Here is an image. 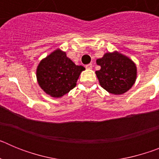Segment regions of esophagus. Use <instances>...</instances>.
I'll list each match as a JSON object with an SVG mask.
<instances>
[{
    "label": "esophagus",
    "mask_w": 159,
    "mask_h": 159,
    "mask_svg": "<svg viewBox=\"0 0 159 159\" xmlns=\"http://www.w3.org/2000/svg\"><path fill=\"white\" fill-rule=\"evenodd\" d=\"M85 67H86L87 69H92V64H87V65L85 66Z\"/></svg>",
    "instance_id": "obj_1"
}]
</instances>
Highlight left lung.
<instances>
[{"mask_svg": "<svg viewBox=\"0 0 159 159\" xmlns=\"http://www.w3.org/2000/svg\"><path fill=\"white\" fill-rule=\"evenodd\" d=\"M100 70L95 71L101 87L114 95L127 92L134 84L136 66L128 57L119 52L106 53L96 60Z\"/></svg>", "mask_w": 159, "mask_h": 159, "instance_id": "8db88e82", "label": "left lung"}]
</instances>
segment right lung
<instances>
[{
  "label": "right lung",
  "mask_w": 159,
  "mask_h": 159,
  "mask_svg": "<svg viewBox=\"0 0 159 159\" xmlns=\"http://www.w3.org/2000/svg\"><path fill=\"white\" fill-rule=\"evenodd\" d=\"M83 66L75 65L66 53L56 50L40 61L36 77L40 88L52 97L63 96L76 85Z\"/></svg>",
  "instance_id": "obj_1"
}]
</instances>
